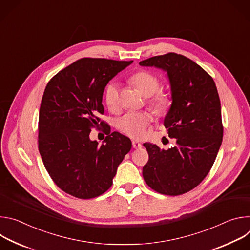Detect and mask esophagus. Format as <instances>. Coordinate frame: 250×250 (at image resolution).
Returning <instances> with one entry per match:
<instances>
[{
    "label": "esophagus",
    "instance_id": "1",
    "mask_svg": "<svg viewBox=\"0 0 250 250\" xmlns=\"http://www.w3.org/2000/svg\"><path fill=\"white\" fill-rule=\"evenodd\" d=\"M132 146H133V148H135V149H139V148L142 147V145L140 144V142H138V141H136V140H132Z\"/></svg>",
    "mask_w": 250,
    "mask_h": 250
}]
</instances>
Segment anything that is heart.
<instances>
[{
    "label": "heart",
    "instance_id": "obj_1",
    "mask_svg": "<svg viewBox=\"0 0 250 250\" xmlns=\"http://www.w3.org/2000/svg\"><path fill=\"white\" fill-rule=\"evenodd\" d=\"M130 82L146 98L150 97L149 104L157 114L164 113L170 104V99L163 93H157L160 89V82L156 76L149 72H139L130 77ZM104 101L110 110H116L120 103L119 85L112 82L104 92ZM151 123V117L147 113L127 112L117 121L118 127L133 138H140Z\"/></svg>",
    "mask_w": 250,
    "mask_h": 250
}]
</instances>
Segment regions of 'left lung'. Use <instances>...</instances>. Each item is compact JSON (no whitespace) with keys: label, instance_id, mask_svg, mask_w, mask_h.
Instances as JSON below:
<instances>
[{"label":"left lung","instance_id":"1","mask_svg":"<svg viewBox=\"0 0 250 250\" xmlns=\"http://www.w3.org/2000/svg\"><path fill=\"white\" fill-rule=\"evenodd\" d=\"M166 73L171 104L164 126L175 146L161 149L146 142L149 159L142 169L154 191L178 196L198 186L208 175L223 141L221 101L212 78L191 59L167 53L139 62Z\"/></svg>","mask_w":250,"mask_h":250}]
</instances>
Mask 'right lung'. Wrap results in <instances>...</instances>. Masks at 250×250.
Returning <instances> with one entry per match:
<instances>
[{
	"instance_id": "obj_1",
	"label": "right lung",
	"mask_w": 250,
	"mask_h": 250,
	"mask_svg": "<svg viewBox=\"0 0 250 250\" xmlns=\"http://www.w3.org/2000/svg\"><path fill=\"white\" fill-rule=\"evenodd\" d=\"M131 62L82 58L61 70L44 90L39 149L52 180L69 195L91 199L104 193L131 149L130 139L111 128L101 146L89 136L104 114L106 84Z\"/></svg>"
}]
</instances>
